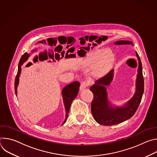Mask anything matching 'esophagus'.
<instances>
[{"label": "esophagus", "instance_id": "1", "mask_svg": "<svg viewBox=\"0 0 157 157\" xmlns=\"http://www.w3.org/2000/svg\"><path fill=\"white\" fill-rule=\"evenodd\" d=\"M89 86V82L87 81H83L81 82V85H80V91H82L83 89H84L86 87H87Z\"/></svg>", "mask_w": 157, "mask_h": 157}]
</instances>
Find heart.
<instances>
[{
    "mask_svg": "<svg viewBox=\"0 0 157 157\" xmlns=\"http://www.w3.org/2000/svg\"><path fill=\"white\" fill-rule=\"evenodd\" d=\"M114 55L110 50H98L89 55L84 62V67H91L95 65L94 73L96 75H102L113 65Z\"/></svg>",
    "mask_w": 157,
    "mask_h": 157,
    "instance_id": "obj_1",
    "label": "heart"
}]
</instances>
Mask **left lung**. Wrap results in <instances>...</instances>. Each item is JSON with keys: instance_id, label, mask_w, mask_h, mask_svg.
<instances>
[{"instance_id": "1", "label": "left lung", "mask_w": 157, "mask_h": 157, "mask_svg": "<svg viewBox=\"0 0 157 157\" xmlns=\"http://www.w3.org/2000/svg\"><path fill=\"white\" fill-rule=\"evenodd\" d=\"M115 44H133L132 41L120 40ZM139 59L138 74L136 79V91L133 96L123 106L114 107L109 104L107 99L106 86L113 81L114 70H110L104 76L98 79L90 87L93 93L91 103V112L95 121L103 125H113L124 122L131 118L137 111L141 102L144 91V80L142 73V66L140 57L136 52Z\"/></svg>"}]
</instances>
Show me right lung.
Wrapping results in <instances>:
<instances>
[{
  "instance_id": "1",
  "label": "right lung",
  "mask_w": 157,
  "mask_h": 157,
  "mask_svg": "<svg viewBox=\"0 0 157 157\" xmlns=\"http://www.w3.org/2000/svg\"><path fill=\"white\" fill-rule=\"evenodd\" d=\"M35 50H33L32 51V53L34 52ZM75 56V55H66V58H68L70 56ZM30 54L27 53H25L20 58V60L18 63V71L17 74L15 77V94L17 96V86L18 84V81H19V77L21 73V66L24 63H25L29 58ZM80 83L78 81H74L73 82H71V84L66 86L62 90V96H63V102L66 109V118L65 121H64L63 124H64L68 118V114H69V111L70 109L71 104L73 102V101L75 99V98L77 96L78 92H79V88ZM62 124V125H63Z\"/></svg>"
}]
</instances>
